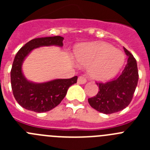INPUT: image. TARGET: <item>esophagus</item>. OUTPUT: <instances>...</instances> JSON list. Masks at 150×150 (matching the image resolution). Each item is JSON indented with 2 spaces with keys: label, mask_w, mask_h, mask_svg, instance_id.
Listing matches in <instances>:
<instances>
[{
  "label": "esophagus",
  "mask_w": 150,
  "mask_h": 150,
  "mask_svg": "<svg viewBox=\"0 0 150 150\" xmlns=\"http://www.w3.org/2000/svg\"><path fill=\"white\" fill-rule=\"evenodd\" d=\"M86 78L84 76H79V77H78V83H79V84H84V83H86Z\"/></svg>",
  "instance_id": "1"
}]
</instances>
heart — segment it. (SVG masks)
Wrapping results in <instances>:
<instances>
[{
	"instance_id": "heart-1",
	"label": "heart",
	"mask_w": 150,
	"mask_h": 150,
	"mask_svg": "<svg viewBox=\"0 0 150 150\" xmlns=\"http://www.w3.org/2000/svg\"><path fill=\"white\" fill-rule=\"evenodd\" d=\"M75 59L81 65H89L90 76L101 81L114 76L125 62L122 52L107 43L83 45L76 50Z\"/></svg>"
}]
</instances>
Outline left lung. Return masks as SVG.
<instances>
[{
	"mask_svg": "<svg viewBox=\"0 0 150 150\" xmlns=\"http://www.w3.org/2000/svg\"><path fill=\"white\" fill-rule=\"evenodd\" d=\"M124 51L128 59L122 74L111 81L97 83L98 92L88 99L90 106L102 113L111 114L122 110L133 98L139 78L137 61L128 50L124 48Z\"/></svg>",
	"mask_w": 150,
	"mask_h": 150,
	"instance_id": "8db88e82",
	"label": "left lung"
}]
</instances>
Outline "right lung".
<instances>
[{"label": "right lung", "instance_id": "right-lung-1", "mask_svg": "<svg viewBox=\"0 0 150 150\" xmlns=\"http://www.w3.org/2000/svg\"><path fill=\"white\" fill-rule=\"evenodd\" d=\"M60 36L35 38L18 50L10 72L11 86L14 98L25 109L36 112H47L59 105L67 89L77 81V76L71 79H57L43 83H34L25 79L22 71L24 59L34 49L43 46H63Z\"/></svg>", "mask_w": 150, "mask_h": 150}]
</instances>
